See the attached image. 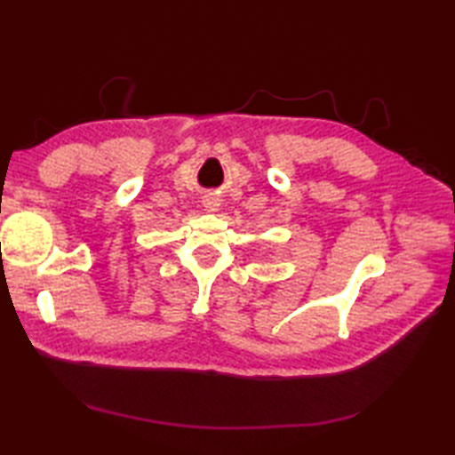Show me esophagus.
<instances>
[{"mask_svg": "<svg viewBox=\"0 0 455 455\" xmlns=\"http://www.w3.org/2000/svg\"><path fill=\"white\" fill-rule=\"evenodd\" d=\"M219 197H215V196H205L203 197V209H205L207 212H215V211H219Z\"/></svg>", "mask_w": 455, "mask_h": 455, "instance_id": "34e87169", "label": "esophagus"}]
</instances>
